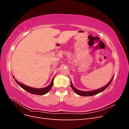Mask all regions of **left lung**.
<instances>
[{
	"instance_id": "8db88e82",
	"label": "left lung",
	"mask_w": 129,
	"mask_h": 129,
	"mask_svg": "<svg viewBox=\"0 0 129 129\" xmlns=\"http://www.w3.org/2000/svg\"><path fill=\"white\" fill-rule=\"evenodd\" d=\"M114 77L113 76L112 79H111V80L110 81V82H109L106 84L105 85H104V86L102 88H100L99 89H97V90H93V91H81V90H78L77 89H76L75 87H74L73 86V85L72 83V82H71V87L73 89V90H74V91L76 93H77V95H79L80 96H93V95H95L96 94H97V93H99L101 92H102L103 91H104V90L107 88V87H108V86L109 85H110V84L111 83V82H112L113 79H114Z\"/></svg>"
}]
</instances>
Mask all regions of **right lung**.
<instances>
[{
	"mask_svg": "<svg viewBox=\"0 0 129 129\" xmlns=\"http://www.w3.org/2000/svg\"><path fill=\"white\" fill-rule=\"evenodd\" d=\"M13 77L14 79H15L14 77L13 76ZM54 77H53V79H52V81L51 82V83L48 85V86L46 87L45 88H32L29 86H27V85H26L25 84H23L15 79V81L17 83V84L19 85V86L21 87L22 89H24V90H25L26 91H28V92L32 93V94H34V95H45L46 93H47L53 87V81H54Z\"/></svg>",
	"mask_w": 129,
	"mask_h": 129,
	"instance_id": "add662e5",
	"label": "right lung"
}]
</instances>
